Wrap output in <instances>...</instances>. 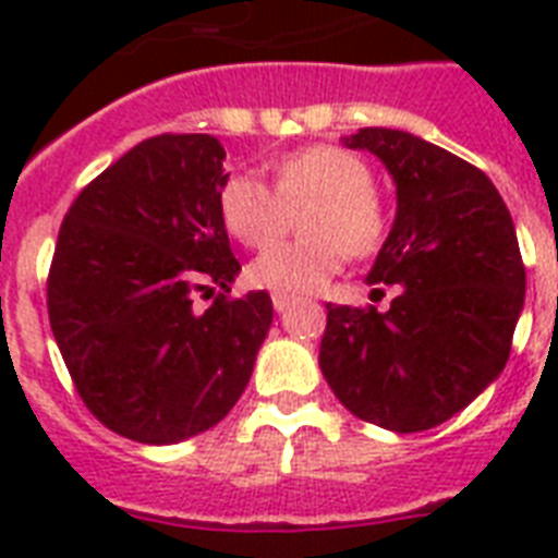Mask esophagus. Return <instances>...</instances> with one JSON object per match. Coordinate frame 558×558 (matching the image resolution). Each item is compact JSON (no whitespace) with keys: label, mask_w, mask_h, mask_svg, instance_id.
<instances>
[{"label":"esophagus","mask_w":558,"mask_h":558,"mask_svg":"<svg viewBox=\"0 0 558 558\" xmlns=\"http://www.w3.org/2000/svg\"><path fill=\"white\" fill-rule=\"evenodd\" d=\"M289 304H292V298L289 295H280V292H275V295H271V306H275L278 313H283Z\"/></svg>","instance_id":"34e87169"}]
</instances>
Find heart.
I'll list each match as a JSON object with an SVG mask.
<instances>
[{"instance_id": "b5f03b06", "label": "heart", "mask_w": 558, "mask_h": 558, "mask_svg": "<svg viewBox=\"0 0 558 558\" xmlns=\"http://www.w3.org/2000/svg\"><path fill=\"white\" fill-rule=\"evenodd\" d=\"M310 240L278 243L248 266L254 287L310 295L350 257H371L388 236V210L365 159L336 144H313L278 161V191L254 173H236L219 191L228 234L243 245H269L287 228L289 208L310 205Z\"/></svg>"}]
</instances>
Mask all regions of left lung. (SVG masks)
Here are the masks:
<instances>
[{
    "label": "left lung",
    "instance_id": "left-lung-1",
    "mask_svg": "<svg viewBox=\"0 0 558 558\" xmlns=\"http://www.w3.org/2000/svg\"><path fill=\"white\" fill-rule=\"evenodd\" d=\"M397 185V219L367 283H397L388 313L327 304L324 379L365 423L411 434L446 423L498 379L524 306V263L484 170L402 130L344 138ZM379 292V289H376Z\"/></svg>",
    "mask_w": 558,
    "mask_h": 558
}]
</instances>
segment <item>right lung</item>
I'll return each mask as SVG.
<instances>
[{
	"label": "right lung",
	"instance_id": "obj_1",
	"mask_svg": "<svg viewBox=\"0 0 558 558\" xmlns=\"http://www.w3.org/2000/svg\"><path fill=\"white\" fill-rule=\"evenodd\" d=\"M214 135L135 144L83 187L57 234L48 322L81 399L130 440L165 446L208 432L252 379L271 298H228L240 271ZM223 292L196 311V291Z\"/></svg>",
	"mask_w": 558,
	"mask_h": 558
}]
</instances>
